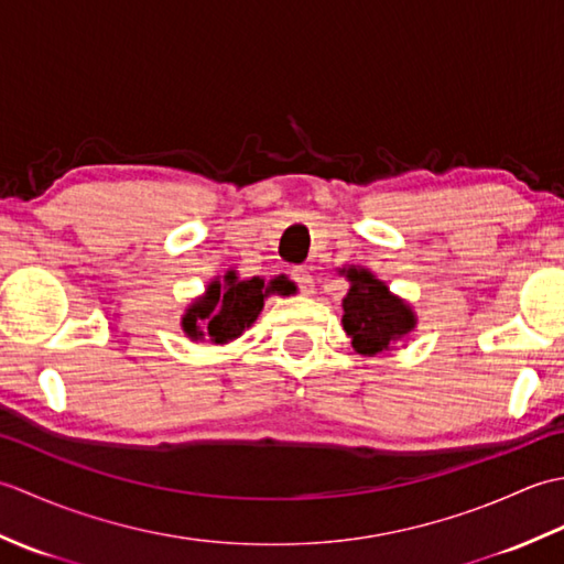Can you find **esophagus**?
Instances as JSON below:
<instances>
[{"label": "esophagus", "instance_id": "obj_1", "mask_svg": "<svg viewBox=\"0 0 564 564\" xmlns=\"http://www.w3.org/2000/svg\"><path fill=\"white\" fill-rule=\"evenodd\" d=\"M291 275H293V281L301 285V291H305V293L315 291V275L310 267H293Z\"/></svg>", "mask_w": 564, "mask_h": 564}]
</instances>
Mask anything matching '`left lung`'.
Masks as SVG:
<instances>
[{
  "mask_svg": "<svg viewBox=\"0 0 564 564\" xmlns=\"http://www.w3.org/2000/svg\"><path fill=\"white\" fill-rule=\"evenodd\" d=\"M339 273L351 281V289L341 301V325L358 354H386L394 341L404 339L416 327L412 307L392 295L388 285L368 269L349 267Z\"/></svg>",
  "mask_w": 564,
  "mask_h": 564,
  "instance_id": "left-lung-1",
  "label": "left lung"
}]
</instances>
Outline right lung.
Here are the masks:
<instances>
[{
    "instance_id": "obj_1",
    "label": "right lung",
    "mask_w": 564,
    "mask_h": 564,
    "mask_svg": "<svg viewBox=\"0 0 564 564\" xmlns=\"http://www.w3.org/2000/svg\"><path fill=\"white\" fill-rule=\"evenodd\" d=\"M297 289L289 281V275H275L269 283L254 275V279L239 281L235 271H227L215 279L206 295L196 297L182 317V327L191 339H203L208 334L213 344H227L257 322L263 301L269 295H293Z\"/></svg>"
}]
</instances>
